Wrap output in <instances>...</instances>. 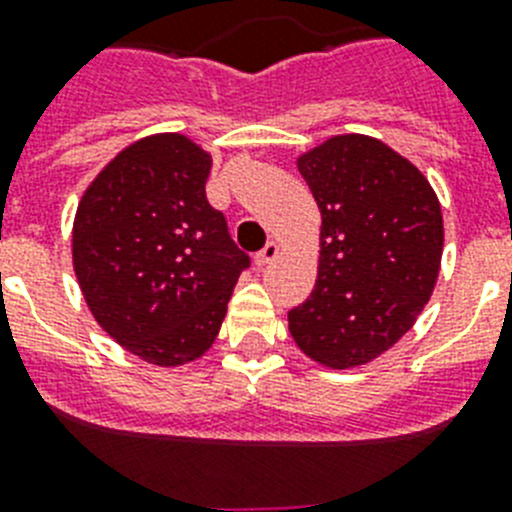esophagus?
<instances>
[{"label": "esophagus", "instance_id": "1", "mask_svg": "<svg viewBox=\"0 0 512 512\" xmlns=\"http://www.w3.org/2000/svg\"><path fill=\"white\" fill-rule=\"evenodd\" d=\"M277 253H279V246L274 241H269L264 248H261L259 253H256V259H253V261H256V266H266V264H271V261L277 259Z\"/></svg>", "mask_w": 512, "mask_h": 512}]
</instances>
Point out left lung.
<instances>
[{"mask_svg": "<svg viewBox=\"0 0 512 512\" xmlns=\"http://www.w3.org/2000/svg\"><path fill=\"white\" fill-rule=\"evenodd\" d=\"M323 215L312 295L287 315L310 359L348 369L400 341L433 292L441 205L410 161L366 135H338L297 161Z\"/></svg>", "mask_w": 512, "mask_h": 512, "instance_id": "left-lung-1", "label": "left lung"}]
</instances>
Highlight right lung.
<instances>
[{"label": "right lung", "instance_id": "obj_1", "mask_svg": "<svg viewBox=\"0 0 512 512\" xmlns=\"http://www.w3.org/2000/svg\"><path fill=\"white\" fill-rule=\"evenodd\" d=\"M210 156L184 135L138 140L81 197L74 269L89 310L143 361L202 356L251 266L207 202Z\"/></svg>", "mask_w": 512, "mask_h": 512}]
</instances>
